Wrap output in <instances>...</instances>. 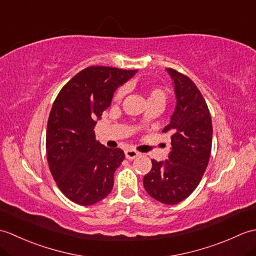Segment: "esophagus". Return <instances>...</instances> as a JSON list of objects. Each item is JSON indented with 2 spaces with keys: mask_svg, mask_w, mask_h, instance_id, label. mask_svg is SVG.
Wrapping results in <instances>:
<instances>
[{
  "mask_svg": "<svg viewBox=\"0 0 256 256\" xmlns=\"http://www.w3.org/2000/svg\"><path fill=\"white\" fill-rule=\"evenodd\" d=\"M140 155V154L138 153V152L134 150H125V157H126L128 160H134Z\"/></svg>",
  "mask_w": 256,
  "mask_h": 256,
  "instance_id": "esophagus-1",
  "label": "esophagus"
}]
</instances>
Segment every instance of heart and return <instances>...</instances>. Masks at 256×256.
<instances>
[{
    "label": "heart",
    "mask_w": 256,
    "mask_h": 256,
    "mask_svg": "<svg viewBox=\"0 0 256 256\" xmlns=\"http://www.w3.org/2000/svg\"><path fill=\"white\" fill-rule=\"evenodd\" d=\"M124 96V88H120L116 91L114 94L113 100L114 101H120ZM167 100V92L162 89V88H152L148 94V102H160L162 104H165V102Z\"/></svg>",
    "instance_id": "obj_1"
}]
</instances>
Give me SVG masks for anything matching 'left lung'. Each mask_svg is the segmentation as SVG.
Wrapping results in <instances>:
<instances>
[{
	"mask_svg": "<svg viewBox=\"0 0 256 256\" xmlns=\"http://www.w3.org/2000/svg\"><path fill=\"white\" fill-rule=\"evenodd\" d=\"M170 74L176 108L162 132L172 134V148L164 162L152 160L144 176L148 194L165 204H176L197 188L208 166L212 145V122L208 106L194 81L175 69Z\"/></svg>",
	"mask_w": 256,
	"mask_h": 256,
	"instance_id": "obj_1",
	"label": "left lung"
}]
</instances>
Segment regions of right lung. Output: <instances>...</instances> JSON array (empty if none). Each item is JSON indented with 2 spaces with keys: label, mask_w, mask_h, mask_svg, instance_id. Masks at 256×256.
<instances>
[{
  "label": "right lung",
  "mask_w": 256,
  "mask_h": 256,
  "mask_svg": "<svg viewBox=\"0 0 256 256\" xmlns=\"http://www.w3.org/2000/svg\"><path fill=\"white\" fill-rule=\"evenodd\" d=\"M136 72L88 67L64 84L54 102L47 124V160L58 188L76 204H94L111 192L114 172L125 155L121 148L96 140L94 126L116 90Z\"/></svg>",
  "instance_id": "obj_1"
}]
</instances>
